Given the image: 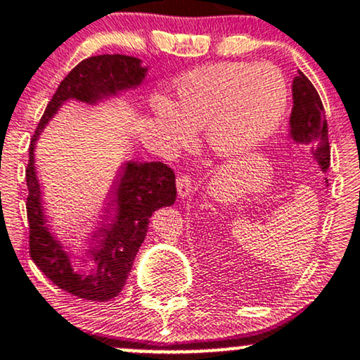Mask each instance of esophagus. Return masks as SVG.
<instances>
[{
	"instance_id": "esophagus-1",
	"label": "esophagus",
	"mask_w": 360,
	"mask_h": 360,
	"mask_svg": "<svg viewBox=\"0 0 360 360\" xmlns=\"http://www.w3.org/2000/svg\"><path fill=\"white\" fill-rule=\"evenodd\" d=\"M176 190H179L180 198H185L190 195V190H192V179L187 175H181L176 179Z\"/></svg>"
}]
</instances>
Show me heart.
Instances as JSON below:
<instances>
[{"mask_svg": "<svg viewBox=\"0 0 360 360\" xmlns=\"http://www.w3.org/2000/svg\"><path fill=\"white\" fill-rule=\"evenodd\" d=\"M290 89L273 63L219 62L184 74L173 99L151 104L165 150L180 151L204 131L207 148L222 160H238L263 146L280 128Z\"/></svg>", "mask_w": 360, "mask_h": 360, "instance_id": "1", "label": "heart"}]
</instances>
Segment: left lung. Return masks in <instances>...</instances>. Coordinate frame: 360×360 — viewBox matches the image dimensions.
I'll use <instances>...</instances> for the list:
<instances>
[{
    "instance_id": "left-lung-1",
    "label": "left lung",
    "mask_w": 360,
    "mask_h": 360,
    "mask_svg": "<svg viewBox=\"0 0 360 360\" xmlns=\"http://www.w3.org/2000/svg\"><path fill=\"white\" fill-rule=\"evenodd\" d=\"M291 91H293V109L290 116V136L297 145L311 146V153L325 173L330 165V146H328V128L322 101L314 84L302 72L293 79ZM325 184H328L327 179Z\"/></svg>"
}]
</instances>
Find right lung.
<instances>
[{
  "label": "right lung",
  "mask_w": 360,
  "mask_h": 360,
  "mask_svg": "<svg viewBox=\"0 0 360 360\" xmlns=\"http://www.w3.org/2000/svg\"><path fill=\"white\" fill-rule=\"evenodd\" d=\"M146 70L148 67H143L139 58L129 55H96L82 60L67 74L46 104L30 145L27 167L30 256L53 285L74 297L105 302L121 293L138 249L145 240L150 217L155 210L175 204V173L162 162L128 160L121 165L104 200V219L91 234L87 255H91L94 268L89 273H77L72 266V255L50 231L37 175L35 143L67 101L97 105L136 89L146 77Z\"/></svg>",
  "instance_id": "obj_1"
}]
</instances>
